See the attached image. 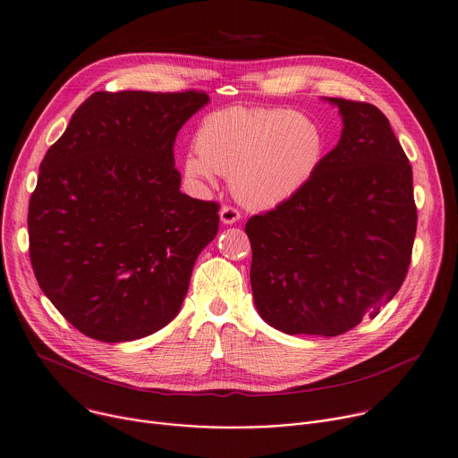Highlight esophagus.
I'll use <instances>...</instances> for the list:
<instances>
[{"mask_svg":"<svg viewBox=\"0 0 458 458\" xmlns=\"http://www.w3.org/2000/svg\"><path fill=\"white\" fill-rule=\"evenodd\" d=\"M219 217H221L223 225H233L241 219V212L233 207H223L219 212Z\"/></svg>","mask_w":458,"mask_h":458,"instance_id":"esophagus-1","label":"esophagus"}]
</instances>
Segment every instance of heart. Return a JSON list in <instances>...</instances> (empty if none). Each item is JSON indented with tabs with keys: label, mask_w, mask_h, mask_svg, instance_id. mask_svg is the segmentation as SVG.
<instances>
[{
	"label": "heart",
	"mask_w": 458,
	"mask_h": 458,
	"mask_svg": "<svg viewBox=\"0 0 458 458\" xmlns=\"http://www.w3.org/2000/svg\"><path fill=\"white\" fill-rule=\"evenodd\" d=\"M183 173L198 185L230 174L233 196L273 208L306 189L327 152V132L311 114L287 107L233 106L207 114Z\"/></svg>",
	"instance_id": "obj_1"
}]
</instances>
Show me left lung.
<instances>
[{
    "mask_svg": "<svg viewBox=\"0 0 458 458\" xmlns=\"http://www.w3.org/2000/svg\"><path fill=\"white\" fill-rule=\"evenodd\" d=\"M344 122L311 183L246 223L260 318L285 335L338 336L399 291L417 228L413 176L372 104L324 98Z\"/></svg>",
    "mask_w": 458,
    "mask_h": 458,
    "instance_id": "1",
    "label": "left lung"
}]
</instances>
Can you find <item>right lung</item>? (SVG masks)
I'll return each mask as SVG.
<instances>
[{
    "label": "right lung",
    "mask_w": 458,
    "mask_h": 458,
    "mask_svg": "<svg viewBox=\"0 0 458 458\" xmlns=\"http://www.w3.org/2000/svg\"><path fill=\"white\" fill-rule=\"evenodd\" d=\"M207 93L97 91L48 148L29 205L43 293L82 335L132 342L182 310L219 205L180 191L174 141Z\"/></svg>",
    "instance_id": "1"
}]
</instances>
